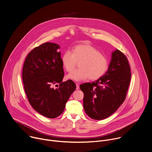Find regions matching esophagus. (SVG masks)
<instances>
[{
	"instance_id": "esophagus-1",
	"label": "esophagus",
	"mask_w": 152,
	"mask_h": 152,
	"mask_svg": "<svg viewBox=\"0 0 152 152\" xmlns=\"http://www.w3.org/2000/svg\"><path fill=\"white\" fill-rule=\"evenodd\" d=\"M76 90H79V83H76Z\"/></svg>"
}]
</instances>
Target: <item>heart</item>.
<instances>
[{
  "mask_svg": "<svg viewBox=\"0 0 152 152\" xmlns=\"http://www.w3.org/2000/svg\"><path fill=\"white\" fill-rule=\"evenodd\" d=\"M79 62L80 67L68 75L67 77L75 81H81L90 77L97 80L102 77L108 68V61L96 48L90 45L75 46L72 52L65 51L61 57L62 66L70 72Z\"/></svg>",
  "mask_w": 152,
  "mask_h": 152,
  "instance_id": "heart-1",
  "label": "heart"
}]
</instances>
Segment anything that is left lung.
<instances>
[{
  "instance_id": "left-lung-1",
  "label": "left lung",
  "mask_w": 152,
  "mask_h": 152,
  "mask_svg": "<svg viewBox=\"0 0 152 152\" xmlns=\"http://www.w3.org/2000/svg\"><path fill=\"white\" fill-rule=\"evenodd\" d=\"M131 78L127 58L117 49L112 53L109 67L102 77L80 85L86 114L97 120L111 115L124 101Z\"/></svg>"
}]
</instances>
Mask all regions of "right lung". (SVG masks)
Wrapping results in <instances>:
<instances>
[{
  "instance_id": "add662e5",
  "label": "right lung",
  "mask_w": 152,
  "mask_h": 152,
  "mask_svg": "<svg viewBox=\"0 0 152 152\" xmlns=\"http://www.w3.org/2000/svg\"><path fill=\"white\" fill-rule=\"evenodd\" d=\"M59 48L58 45L49 42L35 48L26 56L22 71L29 103L37 112L49 118L63 113L76 88L72 80L62 82L64 72Z\"/></svg>"
}]
</instances>
